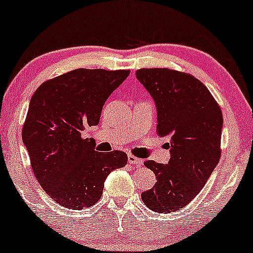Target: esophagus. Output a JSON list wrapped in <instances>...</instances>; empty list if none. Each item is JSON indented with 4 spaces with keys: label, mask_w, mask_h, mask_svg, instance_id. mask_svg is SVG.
<instances>
[{
    "label": "esophagus",
    "mask_w": 253,
    "mask_h": 253,
    "mask_svg": "<svg viewBox=\"0 0 253 253\" xmlns=\"http://www.w3.org/2000/svg\"><path fill=\"white\" fill-rule=\"evenodd\" d=\"M127 162H129L130 164H132V165H136V167H140V165H142V160L136 158V157L131 156V154H129V156H127Z\"/></svg>",
    "instance_id": "obj_1"
}]
</instances>
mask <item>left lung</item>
Here are the masks:
<instances>
[{
  "label": "left lung",
  "instance_id": "1",
  "mask_svg": "<svg viewBox=\"0 0 253 253\" xmlns=\"http://www.w3.org/2000/svg\"><path fill=\"white\" fill-rule=\"evenodd\" d=\"M135 75L156 104L157 134L169 140L170 149L168 164L145 162L157 183L141 199L156 212H175L197 197L218 164L223 117L209 89L191 75L169 69Z\"/></svg>",
  "mask_w": 253,
  "mask_h": 253
}]
</instances>
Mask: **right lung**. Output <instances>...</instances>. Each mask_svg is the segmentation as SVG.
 <instances>
[{
	"label": "right lung",
	"mask_w": 253,
	"mask_h": 253,
	"mask_svg": "<svg viewBox=\"0 0 253 253\" xmlns=\"http://www.w3.org/2000/svg\"><path fill=\"white\" fill-rule=\"evenodd\" d=\"M130 71L73 70L41 84L30 100L23 142L41 187L67 209L90 208L111 171L127 162L124 152H97L83 138L99 124L102 106Z\"/></svg>",
	"instance_id": "right-lung-1"
}]
</instances>
